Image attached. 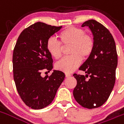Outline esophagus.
Listing matches in <instances>:
<instances>
[{
  "label": "esophagus",
  "mask_w": 124,
  "mask_h": 124,
  "mask_svg": "<svg viewBox=\"0 0 124 124\" xmlns=\"http://www.w3.org/2000/svg\"><path fill=\"white\" fill-rule=\"evenodd\" d=\"M65 76H66V78H68V77H70V76H71V74H69V73H66V74H65Z\"/></svg>",
  "instance_id": "esophagus-1"
}]
</instances>
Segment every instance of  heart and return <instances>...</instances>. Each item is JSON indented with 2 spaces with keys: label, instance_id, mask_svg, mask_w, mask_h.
<instances>
[{
  "label": "heart",
  "instance_id": "1",
  "mask_svg": "<svg viewBox=\"0 0 124 124\" xmlns=\"http://www.w3.org/2000/svg\"><path fill=\"white\" fill-rule=\"evenodd\" d=\"M58 37L60 42L53 38L47 40L46 49L50 55L55 59H60L63 50L61 43L64 46H70L69 54L71 55L56 63L57 70L66 73L72 72L80 66L82 58H88L93 50L94 40L92 36L80 28L68 27L60 33Z\"/></svg>",
  "mask_w": 124,
  "mask_h": 124
}]
</instances>
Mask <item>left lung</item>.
I'll return each mask as SVG.
<instances>
[{"label": "left lung", "instance_id": "left-lung-1", "mask_svg": "<svg viewBox=\"0 0 124 124\" xmlns=\"http://www.w3.org/2000/svg\"><path fill=\"white\" fill-rule=\"evenodd\" d=\"M86 26L92 32L94 48L91 55L79 68L86 75H73L77 81L73 95L80 106L93 109L102 106L113 90L117 54L114 39L108 29L95 20L86 21L82 26Z\"/></svg>", "mask_w": 124, "mask_h": 124}]
</instances>
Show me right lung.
Returning a JSON list of instances; mask_svg holds the SVG:
<instances>
[{"label":"right lung","mask_w":124,"mask_h":124,"mask_svg":"<svg viewBox=\"0 0 124 124\" xmlns=\"http://www.w3.org/2000/svg\"><path fill=\"white\" fill-rule=\"evenodd\" d=\"M61 28L36 23L20 33L15 46L12 65L16 88L22 100L32 109H42L51 104L65 78L59 70H54L50 76L41 75L53 68L46 42Z\"/></svg>","instance_id":"add662e5"}]
</instances>
